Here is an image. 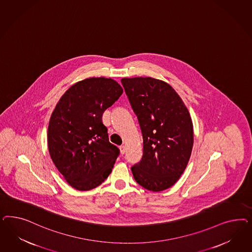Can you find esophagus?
<instances>
[{"label":"esophagus","mask_w":252,"mask_h":252,"mask_svg":"<svg viewBox=\"0 0 252 252\" xmlns=\"http://www.w3.org/2000/svg\"><path fill=\"white\" fill-rule=\"evenodd\" d=\"M120 153H121V154H125L126 153V146H120Z\"/></svg>","instance_id":"1"}]
</instances>
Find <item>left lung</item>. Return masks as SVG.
Returning a JSON list of instances; mask_svg holds the SVG:
<instances>
[{"instance_id": "obj_1", "label": "left lung", "mask_w": 252, "mask_h": 252, "mask_svg": "<svg viewBox=\"0 0 252 252\" xmlns=\"http://www.w3.org/2000/svg\"><path fill=\"white\" fill-rule=\"evenodd\" d=\"M143 137V156L131 167L137 184L162 191L180 178L190 158L193 125L183 100L170 86L153 77L122 78Z\"/></svg>"}]
</instances>
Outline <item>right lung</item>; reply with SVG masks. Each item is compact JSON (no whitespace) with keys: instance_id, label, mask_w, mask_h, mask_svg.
Listing matches in <instances>:
<instances>
[{"instance_id":"obj_1","label":"right lung","mask_w":252,"mask_h":252,"mask_svg":"<svg viewBox=\"0 0 252 252\" xmlns=\"http://www.w3.org/2000/svg\"><path fill=\"white\" fill-rule=\"evenodd\" d=\"M114 79L91 77L71 86L56 104L48 127L54 165L77 190H90L112 172L120 151L109 141L102 114L122 95Z\"/></svg>"}]
</instances>
